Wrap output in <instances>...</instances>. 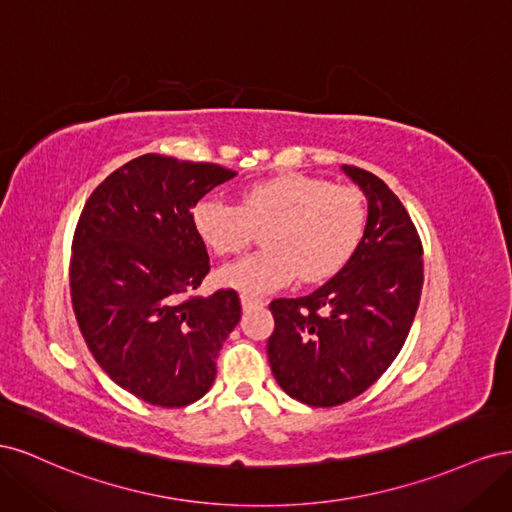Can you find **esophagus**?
<instances>
[{
    "label": "esophagus",
    "mask_w": 512,
    "mask_h": 512,
    "mask_svg": "<svg viewBox=\"0 0 512 512\" xmlns=\"http://www.w3.org/2000/svg\"><path fill=\"white\" fill-rule=\"evenodd\" d=\"M241 305H243V309H252V307L265 305V301L258 297H252V294H241Z\"/></svg>",
    "instance_id": "obj_1"
}]
</instances>
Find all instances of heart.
<instances>
[{"label":"heart","mask_w":512,"mask_h":512,"mask_svg":"<svg viewBox=\"0 0 512 512\" xmlns=\"http://www.w3.org/2000/svg\"><path fill=\"white\" fill-rule=\"evenodd\" d=\"M194 228L218 256H239L265 228V250L220 271V282L243 294L322 282L342 271L359 250L367 226L365 196L327 179L284 175L247 188L241 203L207 196L192 213Z\"/></svg>","instance_id":"1"}]
</instances>
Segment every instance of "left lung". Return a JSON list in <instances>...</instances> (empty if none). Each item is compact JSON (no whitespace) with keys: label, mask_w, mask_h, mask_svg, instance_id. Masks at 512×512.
Here are the masks:
<instances>
[{"label":"left lung","mask_w":512,"mask_h":512,"mask_svg":"<svg viewBox=\"0 0 512 512\" xmlns=\"http://www.w3.org/2000/svg\"><path fill=\"white\" fill-rule=\"evenodd\" d=\"M367 198L359 250L335 277L299 299H275L267 342L277 384L301 404L331 408L367 391L395 361L423 290V245L382 179L342 166Z\"/></svg>","instance_id":"1"}]
</instances>
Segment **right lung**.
I'll return each instance as SVG.
<instances>
[{
  "label": "right lung",
  "mask_w": 512,
  "mask_h": 512,
  "mask_svg": "<svg viewBox=\"0 0 512 512\" xmlns=\"http://www.w3.org/2000/svg\"><path fill=\"white\" fill-rule=\"evenodd\" d=\"M235 175L145 153L91 192L76 224L70 294L85 344L108 378L151 406L203 397L241 320L235 290L190 294L211 269L192 207Z\"/></svg>",
  "instance_id": "obj_1"
}]
</instances>
